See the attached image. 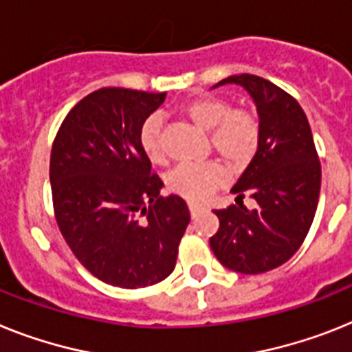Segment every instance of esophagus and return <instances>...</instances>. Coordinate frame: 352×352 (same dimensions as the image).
<instances>
[{"label": "esophagus", "instance_id": "1", "mask_svg": "<svg viewBox=\"0 0 352 352\" xmlns=\"http://www.w3.org/2000/svg\"><path fill=\"white\" fill-rule=\"evenodd\" d=\"M188 208H190V214H191V218L199 217L200 212L204 211L202 206H195V204H188Z\"/></svg>", "mask_w": 352, "mask_h": 352}]
</instances>
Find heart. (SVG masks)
<instances>
[{
    "mask_svg": "<svg viewBox=\"0 0 352 352\" xmlns=\"http://www.w3.org/2000/svg\"><path fill=\"white\" fill-rule=\"evenodd\" d=\"M182 114L202 131H209L212 148L231 168H245L258 152L261 129L258 118L247 109H231V103L220 96H202L186 103ZM140 144L152 162L164 159L161 116L153 114L144 120L140 129ZM221 181L223 168L218 162H186L168 173L166 186L182 199L200 202Z\"/></svg>",
    "mask_w": 352,
    "mask_h": 352,
    "instance_id": "1",
    "label": "heart"
}]
</instances>
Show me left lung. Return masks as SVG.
Segmentation results:
<instances>
[{
  "label": "left lung",
  "instance_id": "obj_1",
  "mask_svg": "<svg viewBox=\"0 0 352 352\" xmlns=\"http://www.w3.org/2000/svg\"><path fill=\"white\" fill-rule=\"evenodd\" d=\"M241 85L256 103L261 140L232 193H249L258 208L229 206L214 214L220 229L212 252L229 270L263 274L297 252L308 234L320 195V162L308 118L290 94L256 75H232L218 82Z\"/></svg>",
  "mask_w": 352,
  "mask_h": 352
}]
</instances>
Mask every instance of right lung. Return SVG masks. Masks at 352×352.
Masks as SVG:
<instances>
[{
	"mask_svg": "<svg viewBox=\"0 0 352 352\" xmlns=\"http://www.w3.org/2000/svg\"><path fill=\"white\" fill-rule=\"evenodd\" d=\"M166 93L103 87L64 118L50 159L58 229L94 277L144 288L175 268L190 211L162 181L140 144L144 120Z\"/></svg>",
	"mask_w": 352,
	"mask_h": 352,
	"instance_id": "add662e5",
	"label": "right lung"
}]
</instances>
